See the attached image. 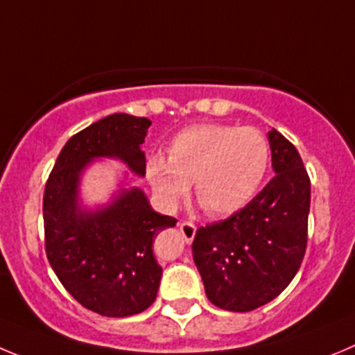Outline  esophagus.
<instances>
[{"instance_id": "obj_1", "label": "esophagus", "mask_w": 355, "mask_h": 355, "mask_svg": "<svg viewBox=\"0 0 355 355\" xmlns=\"http://www.w3.org/2000/svg\"><path fill=\"white\" fill-rule=\"evenodd\" d=\"M178 227H180V233L182 236L185 238V241H193L194 236H196V226H194L193 223H180L178 224Z\"/></svg>"}]
</instances>
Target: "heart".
Wrapping results in <instances>:
<instances>
[{"label": "heart", "instance_id": "obj_1", "mask_svg": "<svg viewBox=\"0 0 355 355\" xmlns=\"http://www.w3.org/2000/svg\"><path fill=\"white\" fill-rule=\"evenodd\" d=\"M270 168V144L256 128L198 124L175 135L168 159H147L148 184L166 208H175L189 193L214 217L241 210L259 191Z\"/></svg>", "mask_w": 355, "mask_h": 355}]
</instances>
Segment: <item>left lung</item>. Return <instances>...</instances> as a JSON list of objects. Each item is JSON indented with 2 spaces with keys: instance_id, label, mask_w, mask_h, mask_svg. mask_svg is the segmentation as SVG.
Instances as JSON below:
<instances>
[{
  "instance_id": "left-lung-1",
  "label": "left lung",
  "mask_w": 355,
  "mask_h": 355,
  "mask_svg": "<svg viewBox=\"0 0 355 355\" xmlns=\"http://www.w3.org/2000/svg\"><path fill=\"white\" fill-rule=\"evenodd\" d=\"M275 177L247 207L196 231L193 257L218 308L250 312L282 293L306 248L310 178L284 135L268 132Z\"/></svg>"
}]
</instances>
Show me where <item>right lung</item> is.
Masks as SVG:
<instances>
[{
	"label": "right lung",
	"instance_id": "1",
	"mask_svg": "<svg viewBox=\"0 0 355 355\" xmlns=\"http://www.w3.org/2000/svg\"><path fill=\"white\" fill-rule=\"evenodd\" d=\"M152 122L114 114L69 138L54 164L43 194L45 250L64 289L82 306L105 317L147 310L157 296L162 268L154 257V238L177 224L161 215L128 171L110 201L91 208L80 198L84 173L94 161L115 159L145 177L141 150Z\"/></svg>",
	"mask_w": 355,
	"mask_h": 355
}]
</instances>
